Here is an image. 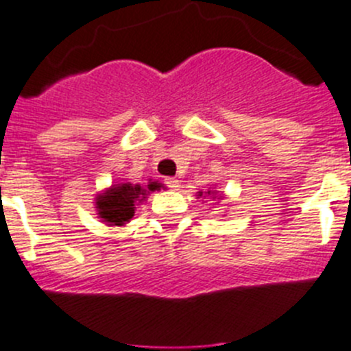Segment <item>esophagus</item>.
<instances>
[{
    "mask_svg": "<svg viewBox=\"0 0 351 351\" xmlns=\"http://www.w3.org/2000/svg\"><path fill=\"white\" fill-rule=\"evenodd\" d=\"M166 185H168L169 189H173V191H178L180 180L178 178H166Z\"/></svg>",
    "mask_w": 351,
    "mask_h": 351,
    "instance_id": "esophagus-1",
    "label": "esophagus"
}]
</instances>
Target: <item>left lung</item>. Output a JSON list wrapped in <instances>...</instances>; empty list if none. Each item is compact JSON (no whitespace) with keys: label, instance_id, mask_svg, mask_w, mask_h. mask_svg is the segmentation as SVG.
Instances as JSON below:
<instances>
[{"label":"left lung","instance_id":"1","mask_svg":"<svg viewBox=\"0 0 351 351\" xmlns=\"http://www.w3.org/2000/svg\"><path fill=\"white\" fill-rule=\"evenodd\" d=\"M197 199H208V201H223L225 199V195L221 194V192H218L216 191V189H209V191H206V192H202V191H199L197 194Z\"/></svg>","mask_w":351,"mask_h":351}]
</instances>
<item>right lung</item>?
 <instances>
[{
	"label": "right lung",
	"instance_id": "add662e5",
	"mask_svg": "<svg viewBox=\"0 0 351 351\" xmlns=\"http://www.w3.org/2000/svg\"><path fill=\"white\" fill-rule=\"evenodd\" d=\"M160 189H165V185L152 180H149L147 185L126 180L116 182L95 195V211L101 223H106L107 227H126L135 216L136 206L142 204L150 192Z\"/></svg>",
	"mask_w": 351,
	"mask_h": 351
}]
</instances>
